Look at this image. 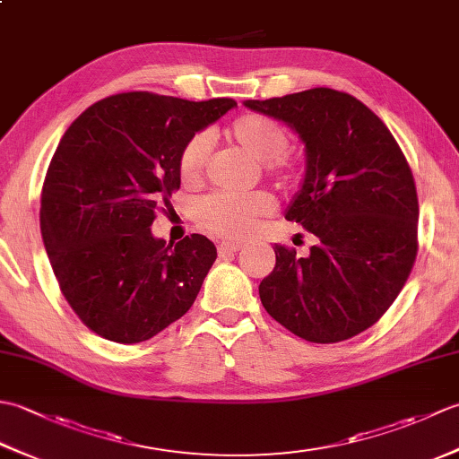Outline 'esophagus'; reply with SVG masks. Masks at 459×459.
<instances>
[{
    "label": "esophagus",
    "mask_w": 459,
    "mask_h": 459,
    "mask_svg": "<svg viewBox=\"0 0 459 459\" xmlns=\"http://www.w3.org/2000/svg\"><path fill=\"white\" fill-rule=\"evenodd\" d=\"M242 248L240 242H221L219 245V256H227V255H235Z\"/></svg>",
    "instance_id": "obj_1"
}]
</instances>
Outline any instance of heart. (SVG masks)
Masks as SVG:
<instances>
[{
	"label": "heart",
	"mask_w": 459,
	"mask_h": 459,
	"mask_svg": "<svg viewBox=\"0 0 459 459\" xmlns=\"http://www.w3.org/2000/svg\"><path fill=\"white\" fill-rule=\"evenodd\" d=\"M227 140L238 145L250 158L278 175L280 179H290L294 175V165L288 160L286 150L290 134L284 126L262 114H242L229 124ZM211 158V142L204 134H197L183 145L179 155V175L185 185H199L204 178V169ZM272 211V201L266 193L248 195H211L197 204L199 227L211 235L222 238H245L260 217Z\"/></svg>",
	"instance_id": "obj_1"
}]
</instances>
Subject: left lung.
I'll return each instance as SVG.
<instances>
[{"instance_id": "1", "label": "left lung", "mask_w": 459, "mask_h": 459, "mask_svg": "<svg viewBox=\"0 0 459 459\" xmlns=\"http://www.w3.org/2000/svg\"><path fill=\"white\" fill-rule=\"evenodd\" d=\"M245 106L286 122L306 143V178L286 219L316 237L306 258L274 247L262 306L311 343L355 337L385 316L414 266L411 165L385 122L347 92L309 89Z\"/></svg>"}]
</instances>
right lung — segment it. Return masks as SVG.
Masks as SVG:
<instances>
[{
  "mask_svg": "<svg viewBox=\"0 0 459 459\" xmlns=\"http://www.w3.org/2000/svg\"><path fill=\"white\" fill-rule=\"evenodd\" d=\"M235 106L124 92L68 126L45 175L41 235L65 299L96 335L142 343L193 306L217 248L203 235L165 245L152 224L181 185L183 145Z\"/></svg>",
  "mask_w": 459,
  "mask_h": 459,
  "instance_id": "add662e5",
  "label": "right lung"
}]
</instances>
